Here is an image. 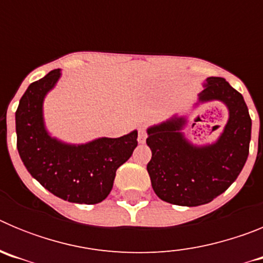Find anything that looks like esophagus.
I'll use <instances>...</instances> for the list:
<instances>
[{
    "label": "esophagus",
    "mask_w": 263,
    "mask_h": 263,
    "mask_svg": "<svg viewBox=\"0 0 263 263\" xmlns=\"http://www.w3.org/2000/svg\"><path fill=\"white\" fill-rule=\"evenodd\" d=\"M146 141V133H145V127L141 126L138 129V142L139 143H145Z\"/></svg>",
    "instance_id": "1"
}]
</instances>
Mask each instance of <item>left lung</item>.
Segmentation results:
<instances>
[{"mask_svg":"<svg viewBox=\"0 0 263 263\" xmlns=\"http://www.w3.org/2000/svg\"><path fill=\"white\" fill-rule=\"evenodd\" d=\"M205 81L195 106L217 100L229 111L215 142L200 146L190 142L183 133L185 116L175 115L147 129L146 143L153 154L147 173L153 190L159 199L175 205L211 203L231 187L249 155L252 120L242 95L222 78Z\"/></svg>","mask_w":263,"mask_h":263,"instance_id":"8db88e82","label":"left lung"}]
</instances>
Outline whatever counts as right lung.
I'll list each match as a JSON object with an SVG mask.
<instances>
[{
	"label": "right lung",
	"mask_w": 263,
	"mask_h": 263,
	"mask_svg": "<svg viewBox=\"0 0 263 263\" xmlns=\"http://www.w3.org/2000/svg\"><path fill=\"white\" fill-rule=\"evenodd\" d=\"M60 76V69L48 72L21 97L15 111L18 153L30 175L51 194L69 203L97 204L111 191L118 167L133 154L138 132L80 145L51 137L43 118V101Z\"/></svg>",
	"instance_id": "add662e5"
}]
</instances>
